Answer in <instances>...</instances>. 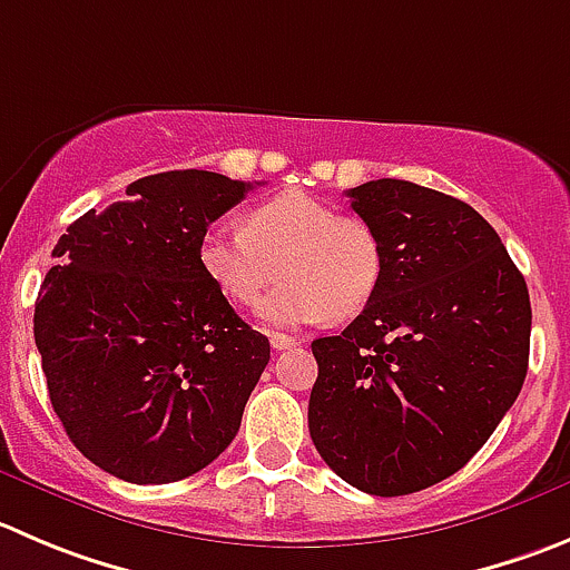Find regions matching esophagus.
Segmentation results:
<instances>
[{
    "label": "esophagus",
    "instance_id": "34e87169",
    "mask_svg": "<svg viewBox=\"0 0 570 570\" xmlns=\"http://www.w3.org/2000/svg\"><path fill=\"white\" fill-rule=\"evenodd\" d=\"M302 341L294 338V335H282V333H271V346L274 350H294V346H299Z\"/></svg>",
    "mask_w": 570,
    "mask_h": 570
}]
</instances>
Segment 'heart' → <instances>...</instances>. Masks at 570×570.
I'll use <instances>...</instances> for the list:
<instances>
[{
    "instance_id": "heart-1",
    "label": "heart",
    "mask_w": 570,
    "mask_h": 570,
    "mask_svg": "<svg viewBox=\"0 0 570 570\" xmlns=\"http://www.w3.org/2000/svg\"><path fill=\"white\" fill-rule=\"evenodd\" d=\"M198 265L226 302L254 307L279 274L259 316L274 327L352 318L375 299L383 240L370 220L288 189L243 215V229L213 224L198 240Z\"/></svg>"
}]
</instances>
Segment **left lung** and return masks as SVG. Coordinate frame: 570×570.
<instances>
[{"instance_id": "left-lung-1", "label": "left lung", "mask_w": 570, "mask_h": 570, "mask_svg": "<svg viewBox=\"0 0 570 570\" xmlns=\"http://www.w3.org/2000/svg\"><path fill=\"white\" fill-rule=\"evenodd\" d=\"M346 195L386 265L361 316L313 341L307 425L346 484L409 495L462 470L512 409L532 305L498 232L464 200L400 178Z\"/></svg>"}]
</instances>
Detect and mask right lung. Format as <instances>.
<instances>
[{"instance_id": "right-lung-1", "label": "right lung", "mask_w": 570, "mask_h": 570, "mask_svg": "<svg viewBox=\"0 0 570 570\" xmlns=\"http://www.w3.org/2000/svg\"><path fill=\"white\" fill-rule=\"evenodd\" d=\"M254 184L170 170L75 220L52 248L32 333L72 444L131 484H170L220 456L271 344L198 265V240Z\"/></svg>"}]
</instances>
